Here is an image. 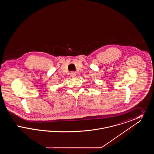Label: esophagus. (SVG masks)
Masks as SVG:
<instances>
[{
  "label": "esophagus",
  "mask_w": 154,
  "mask_h": 154,
  "mask_svg": "<svg viewBox=\"0 0 154 154\" xmlns=\"http://www.w3.org/2000/svg\"><path fill=\"white\" fill-rule=\"evenodd\" d=\"M75 72H74V71H72L71 73H70V75H71V77H74L75 76Z\"/></svg>",
  "instance_id": "1"
}]
</instances>
